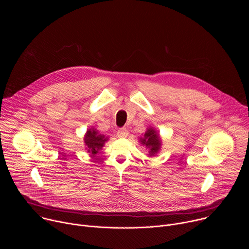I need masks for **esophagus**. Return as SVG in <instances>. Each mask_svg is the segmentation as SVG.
Instances as JSON below:
<instances>
[{
  "instance_id": "34e87169",
  "label": "esophagus",
  "mask_w": 249,
  "mask_h": 249,
  "mask_svg": "<svg viewBox=\"0 0 249 249\" xmlns=\"http://www.w3.org/2000/svg\"><path fill=\"white\" fill-rule=\"evenodd\" d=\"M128 130L126 128H120L118 131H117V136L119 138H126L128 136Z\"/></svg>"
}]
</instances>
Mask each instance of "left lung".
Masks as SVG:
<instances>
[{
	"instance_id": "obj_1",
	"label": "left lung",
	"mask_w": 249,
	"mask_h": 249,
	"mask_svg": "<svg viewBox=\"0 0 249 249\" xmlns=\"http://www.w3.org/2000/svg\"><path fill=\"white\" fill-rule=\"evenodd\" d=\"M139 141L142 145L146 146V148L149 149L150 157L156 156L161 148L160 136L153 127H149L145 132L144 137H140Z\"/></svg>"
}]
</instances>
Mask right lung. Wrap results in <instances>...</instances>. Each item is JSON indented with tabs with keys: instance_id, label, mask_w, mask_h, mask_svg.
<instances>
[{
	"instance_id": "add662e5",
	"label": "right lung",
	"mask_w": 249,
	"mask_h": 249,
	"mask_svg": "<svg viewBox=\"0 0 249 249\" xmlns=\"http://www.w3.org/2000/svg\"><path fill=\"white\" fill-rule=\"evenodd\" d=\"M108 139V137L100 134L94 127H91L87 130L84 137L86 150L90 155V157H94L102 149Z\"/></svg>"
}]
</instances>
